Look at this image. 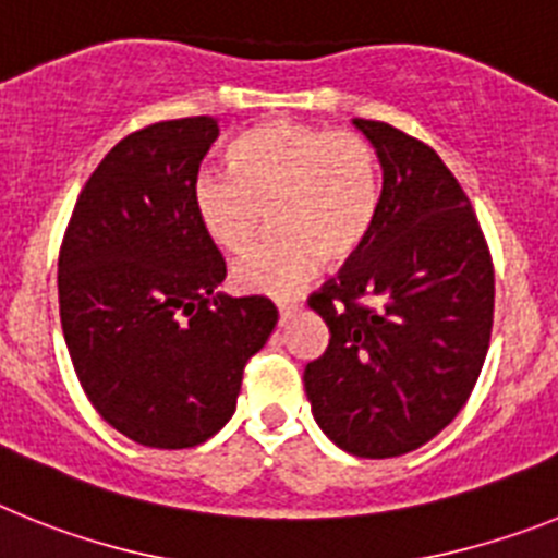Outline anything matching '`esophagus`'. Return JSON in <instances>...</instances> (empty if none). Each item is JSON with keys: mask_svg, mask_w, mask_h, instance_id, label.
Instances as JSON below:
<instances>
[{"mask_svg": "<svg viewBox=\"0 0 558 558\" xmlns=\"http://www.w3.org/2000/svg\"><path fill=\"white\" fill-rule=\"evenodd\" d=\"M303 306V303H300V300H278V312H280V323H283V319H289L292 317L294 312H298V308Z\"/></svg>", "mask_w": 558, "mask_h": 558, "instance_id": "1", "label": "esophagus"}]
</instances>
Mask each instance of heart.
Listing matches in <instances>:
<instances>
[{"instance_id": "1", "label": "heart", "mask_w": 558, "mask_h": 558, "mask_svg": "<svg viewBox=\"0 0 558 558\" xmlns=\"http://www.w3.org/2000/svg\"><path fill=\"white\" fill-rule=\"evenodd\" d=\"M230 170L198 173L193 202L227 252L250 246L269 213L275 230L232 266V283L244 292H294L319 260H348L371 235L379 165L360 134L272 120L235 140Z\"/></svg>"}]
</instances>
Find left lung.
Instances as JSON below:
<instances>
[{
  "mask_svg": "<svg viewBox=\"0 0 558 558\" xmlns=\"http://www.w3.org/2000/svg\"><path fill=\"white\" fill-rule=\"evenodd\" d=\"M353 125L379 157V210L360 252L308 298L331 339L303 381L339 449L396 458L466 404L492 339L494 266L444 159L379 120Z\"/></svg>",
  "mask_w": 558,
  "mask_h": 558,
  "instance_id": "8db88e82",
  "label": "left lung"
}]
</instances>
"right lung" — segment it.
I'll return each mask as SVG.
<instances>
[{
    "label": "right lung",
    "mask_w": 558,
    "mask_h": 558,
    "mask_svg": "<svg viewBox=\"0 0 558 558\" xmlns=\"http://www.w3.org/2000/svg\"><path fill=\"white\" fill-rule=\"evenodd\" d=\"M216 137V118L202 114L120 140L77 196L58 255L77 381L143 447L187 449L219 433L278 323L272 300L216 292L227 266L193 202Z\"/></svg>",
    "instance_id": "right-lung-1"
}]
</instances>
